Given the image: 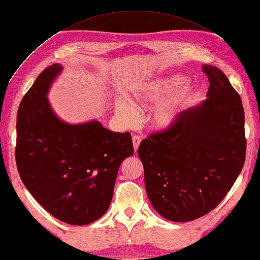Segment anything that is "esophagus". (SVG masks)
Wrapping results in <instances>:
<instances>
[{"label":"esophagus","instance_id":"1","mask_svg":"<svg viewBox=\"0 0 260 260\" xmlns=\"http://www.w3.org/2000/svg\"><path fill=\"white\" fill-rule=\"evenodd\" d=\"M133 145H134V151L136 152L137 150H139V146H140V143H141V139H140V136H137V135H134L133 136Z\"/></svg>","mask_w":260,"mask_h":260}]
</instances>
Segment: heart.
<instances>
[{"mask_svg":"<svg viewBox=\"0 0 260 260\" xmlns=\"http://www.w3.org/2000/svg\"><path fill=\"white\" fill-rule=\"evenodd\" d=\"M186 78L181 75H174L167 78H156L143 85L137 92L139 101L145 106H152L168 95L159 103L152 114V125L157 129H169L181 115L184 113L191 99L196 96L197 87L186 82ZM120 116L126 125H133L139 113L132 104H124L119 109Z\"/></svg>","mask_w":260,"mask_h":260,"instance_id":"b5f03b06","label":"heart"}]
</instances>
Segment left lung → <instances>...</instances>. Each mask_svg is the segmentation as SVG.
Returning <instances> with one entry per match:
<instances>
[{
    "label": "left lung",
    "mask_w": 260,
    "mask_h": 260,
    "mask_svg": "<svg viewBox=\"0 0 260 260\" xmlns=\"http://www.w3.org/2000/svg\"><path fill=\"white\" fill-rule=\"evenodd\" d=\"M202 70L210 82L207 99L139 147L147 197L158 214L174 222L192 221L217 207L245 163L239 93L219 68L202 64Z\"/></svg>",
    "instance_id": "8db88e82"
}]
</instances>
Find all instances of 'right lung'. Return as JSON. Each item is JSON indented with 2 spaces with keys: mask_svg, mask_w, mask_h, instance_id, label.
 <instances>
[{
  "mask_svg": "<svg viewBox=\"0 0 260 260\" xmlns=\"http://www.w3.org/2000/svg\"><path fill=\"white\" fill-rule=\"evenodd\" d=\"M63 67L38 76L18 110L16 167L32 197L60 221L84 225L106 213L121 162L134 153L132 136L96 119L70 124L53 112L48 93Z\"/></svg>",
  "mask_w": 260,
  "mask_h": 260,
  "instance_id": "right-lung-1",
  "label": "right lung"
}]
</instances>
